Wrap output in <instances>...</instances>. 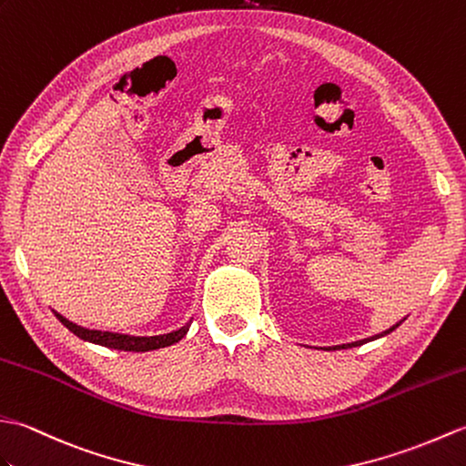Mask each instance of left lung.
<instances>
[{
	"label": "left lung",
	"mask_w": 466,
	"mask_h": 466,
	"mask_svg": "<svg viewBox=\"0 0 466 466\" xmlns=\"http://www.w3.org/2000/svg\"><path fill=\"white\" fill-rule=\"evenodd\" d=\"M402 320H405V319H402ZM402 320H399V323L397 325H392L390 329H387L385 330V333H379V335H375V337H369V339H363V340H355V343H347V345H337V347H333V349H349V347H360V345H365V343H369V340H375V339H380V337H385V335H389V333H392V330H395L400 323H402Z\"/></svg>",
	"instance_id": "obj_1"
}]
</instances>
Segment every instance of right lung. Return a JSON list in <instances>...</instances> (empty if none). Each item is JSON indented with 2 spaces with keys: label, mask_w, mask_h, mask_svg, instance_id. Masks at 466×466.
Returning <instances> with one entry per match:
<instances>
[{
  "label": "right lung",
  "mask_w": 466,
  "mask_h": 466,
  "mask_svg": "<svg viewBox=\"0 0 466 466\" xmlns=\"http://www.w3.org/2000/svg\"><path fill=\"white\" fill-rule=\"evenodd\" d=\"M54 315L61 320V325H66L71 333L77 335L79 339L89 340V343H96L107 349H117V350H133V353H146V350H155L179 343V340L187 335L191 323H185L181 329L171 330L167 335H155V337H136V335H121V333H109V330H96V329H86L81 325L71 323L69 319L54 311Z\"/></svg>",
  "instance_id": "add662e5"
}]
</instances>
